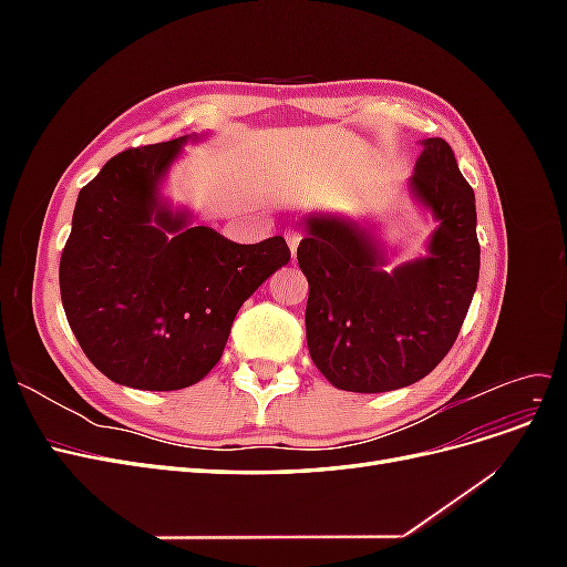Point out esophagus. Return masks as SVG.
<instances>
[{"label": "esophagus", "instance_id": "1", "mask_svg": "<svg viewBox=\"0 0 567 567\" xmlns=\"http://www.w3.org/2000/svg\"><path fill=\"white\" fill-rule=\"evenodd\" d=\"M284 238H286V244H288L290 252L296 255V250H298V246H300V234H298V231H286Z\"/></svg>", "mask_w": 567, "mask_h": 567}]
</instances>
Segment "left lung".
<instances>
[{
	"label": "left lung",
	"instance_id": "8db88e82",
	"mask_svg": "<svg viewBox=\"0 0 567 567\" xmlns=\"http://www.w3.org/2000/svg\"><path fill=\"white\" fill-rule=\"evenodd\" d=\"M409 192L437 229L425 257L383 269V244L362 221L307 215L298 265L312 362L336 388L385 392L421 381L454 346L480 274L475 194L452 146L423 140Z\"/></svg>",
	"mask_w": 567,
	"mask_h": 567
}]
</instances>
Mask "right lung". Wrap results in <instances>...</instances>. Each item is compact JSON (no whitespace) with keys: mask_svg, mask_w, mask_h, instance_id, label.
I'll return each instance as SVG.
<instances>
[{"mask_svg":"<svg viewBox=\"0 0 567 567\" xmlns=\"http://www.w3.org/2000/svg\"><path fill=\"white\" fill-rule=\"evenodd\" d=\"M188 140L198 136L127 148L101 167L80 188L61 255V300L82 352L136 390L205 379L241 305L290 260L281 236L234 244L161 198Z\"/></svg>","mask_w":567,"mask_h":567,"instance_id":"obj_1","label":"right lung"}]
</instances>
